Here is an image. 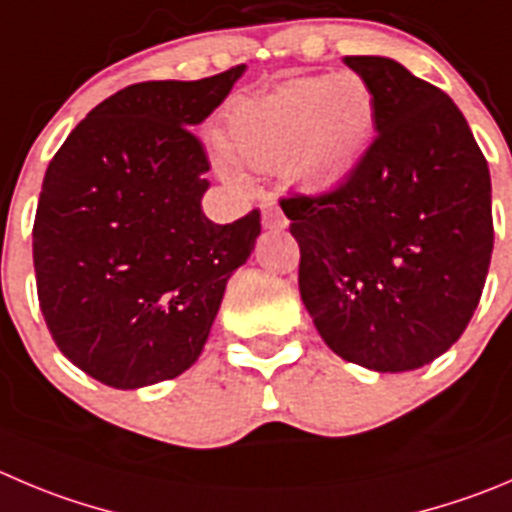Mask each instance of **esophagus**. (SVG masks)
Instances as JSON below:
<instances>
[{"mask_svg":"<svg viewBox=\"0 0 512 512\" xmlns=\"http://www.w3.org/2000/svg\"><path fill=\"white\" fill-rule=\"evenodd\" d=\"M261 223H264V228H286L289 226V221H286V216L281 213V208L276 206V203H266V206L261 208Z\"/></svg>","mask_w":512,"mask_h":512,"instance_id":"1","label":"esophagus"}]
</instances>
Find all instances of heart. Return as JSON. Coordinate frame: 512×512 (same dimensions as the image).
Listing matches in <instances>:
<instances>
[{"label": "heart", "instance_id": "b5f03b06", "mask_svg": "<svg viewBox=\"0 0 512 512\" xmlns=\"http://www.w3.org/2000/svg\"><path fill=\"white\" fill-rule=\"evenodd\" d=\"M372 133V92L352 72L284 82L241 102L228 123L231 148L243 163L256 170L289 163L291 175L309 186L342 183L364 158Z\"/></svg>", "mask_w": 512, "mask_h": 512}]
</instances>
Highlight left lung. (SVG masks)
Listing matches in <instances>:
<instances>
[{
    "label": "left lung",
    "mask_w": 512,
    "mask_h": 512,
    "mask_svg": "<svg viewBox=\"0 0 512 512\" xmlns=\"http://www.w3.org/2000/svg\"><path fill=\"white\" fill-rule=\"evenodd\" d=\"M374 100L357 168L324 196L281 198L299 291L326 347L374 372L445 354L493 256L488 160L455 102L389 57H344Z\"/></svg>",
    "instance_id": "obj_1"
}]
</instances>
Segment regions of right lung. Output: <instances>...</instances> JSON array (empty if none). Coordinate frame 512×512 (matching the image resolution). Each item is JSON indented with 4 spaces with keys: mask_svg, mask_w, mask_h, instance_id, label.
Segmentation results:
<instances>
[{
    "mask_svg": "<svg viewBox=\"0 0 512 512\" xmlns=\"http://www.w3.org/2000/svg\"><path fill=\"white\" fill-rule=\"evenodd\" d=\"M243 70L125 87L50 160L32 231L40 309L60 352L107 387L186 372L259 238V211L206 218L211 163L191 130Z\"/></svg>",
    "mask_w": 512,
    "mask_h": 512,
    "instance_id": "add662e5",
    "label": "right lung"
}]
</instances>
